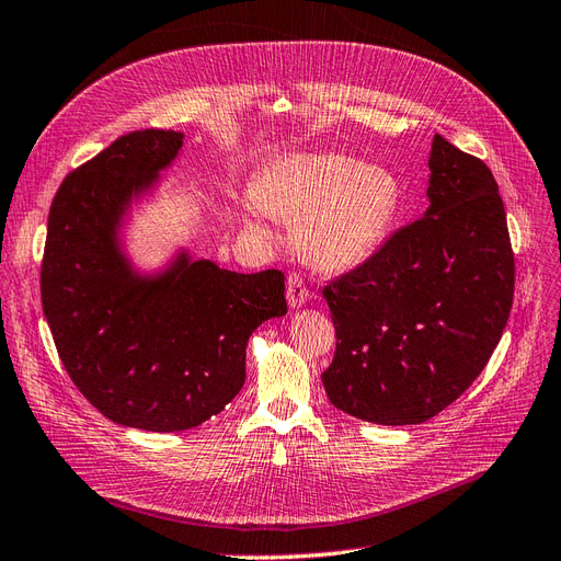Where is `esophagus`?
<instances>
[{"label": "esophagus", "mask_w": 561, "mask_h": 561, "mask_svg": "<svg viewBox=\"0 0 561 561\" xmlns=\"http://www.w3.org/2000/svg\"><path fill=\"white\" fill-rule=\"evenodd\" d=\"M310 298H312V291L307 288L302 275L300 273H288V279H286V300H288V305L300 307Z\"/></svg>", "instance_id": "34e87169"}]
</instances>
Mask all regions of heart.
Returning <instances> with one entry per match:
<instances>
[{
  "label": "heart",
  "mask_w": 561,
  "mask_h": 561,
  "mask_svg": "<svg viewBox=\"0 0 561 561\" xmlns=\"http://www.w3.org/2000/svg\"><path fill=\"white\" fill-rule=\"evenodd\" d=\"M259 199L247 211H273L282 219H306L298 247L307 261L340 270L370 256L399 214L396 179L350 156H286L259 182Z\"/></svg>",
  "instance_id": "b5f03b06"
}]
</instances>
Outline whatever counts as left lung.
Segmentation results:
<instances>
[{"label": "left lung", "mask_w": 561, "mask_h": 561, "mask_svg": "<svg viewBox=\"0 0 561 561\" xmlns=\"http://www.w3.org/2000/svg\"><path fill=\"white\" fill-rule=\"evenodd\" d=\"M431 207L323 286L335 356L331 403L373 424L436 417L476 382L515 294V254L496 179L445 137L431 147Z\"/></svg>", "instance_id": "left-lung-1"}]
</instances>
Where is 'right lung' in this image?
Listing matches in <instances>:
<instances>
[{
    "label": "right lung",
    "instance_id": "add662e5",
    "mask_svg": "<svg viewBox=\"0 0 561 561\" xmlns=\"http://www.w3.org/2000/svg\"><path fill=\"white\" fill-rule=\"evenodd\" d=\"M184 144L174 130H135L69 172L48 211L42 305L75 387L106 420L186 431L219 414L244 385L247 342L286 314L284 275H240L179 261L162 277L133 275L116 226Z\"/></svg>",
    "mask_w": 561,
    "mask_h": 561
}]
</instances>
